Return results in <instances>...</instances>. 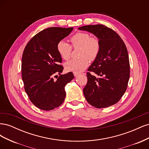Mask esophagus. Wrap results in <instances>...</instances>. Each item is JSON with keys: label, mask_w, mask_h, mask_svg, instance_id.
<instances>
[{"label": "esophagus", "mask_w": 149, "mask_h": 149, "mask_svg": "<svg viewBox=\"0 0 149 149\" xmlns=\"http://www.w3.org/2000/svg\"><path fill=\"white\" fill-rule=\"evenodd\" d=\"M79 75V73H74V76H75V77H77Z\"/></svg>", "instance_id": "obj_1"}]
</instances>
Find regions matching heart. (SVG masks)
I'll return each instance as SVG.
<instances>
[{"label":"heart","mask_w":149,"mask_h":149,"mask_svg":"<svg viewBox=\"0 0 149 149\" xmlns=\"http://www.w3.org/2000/svg\"><path fill=\"white\" fill-rule=\"evenodd\" d=\"M74 48H80L78 59H73L67 62L65 68L67 71L79 73L86 69L89 60H94L100 51V43L96 38L91 37L87 33H76L70 38ZM72 48L70 44L61 40L57 44V51L63 60H68L71 56Z\"/></svg>","instance_id":"1"}]
</instances>
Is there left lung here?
I'll use <instances>...</instances> for the list:
<instances>
[{"instance_id": "1", "label": "left lung", "mask_w": 149, "mask_h": 149, "mask_svg": "<svg viewBox=\"0 0 149 149\" xmlns=\"http://www.w3.org/2000/svg\"><path fill=\"white\" fill-rule=\"evenodd\" d=\"M94 35L100 43V51L87 73L88 82L83 89L86 100L96 108L111 106L124 95L130 77L127 48L115 31L103 25H86L78 28Z\"/></svg>"}]
</instances>
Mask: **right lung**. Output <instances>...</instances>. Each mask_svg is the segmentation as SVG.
<instances>
[{
  "label": "right lung",
  "instance_id": "obj_1",
  "mask_svg": "<svg viewBox=\"0 0 149 149\" xmlns=\"http://www.w3.org/2000/svg\"><path fill=\"white\" fill-rule=\"evenodd\" d=\"M73 28L50 27L40 31L26 45L22 55V76L31 102L40 109L59 107L66 96L65 87L74 78L72 72L61 74L63 67L57 44ZM61 75L56 80L53 77Z\"/></svg>",
  "mask_w": 149,
  "mask_h": 149
}]
</instances>
